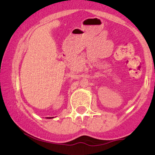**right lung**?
Listing matches in <instances>:
<instances>
[{"label": "right lung", "instance_id": "1", "mask_svg": "<svg viewBox=\"0 0 155 155\" xmlns=\"http://www.w3.org/2000/svg\"><path fill=\"white\" fill-rule=\"evenodd\" d=\"M47 118H49V117H47ZM51 118V117H49V119H50ZM52 118H53V117H52Z\"/></svg>", "mask_w": 155, "mask_h": 155}]
</instances>
